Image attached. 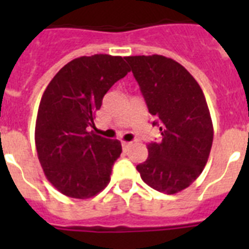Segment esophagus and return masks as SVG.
<instances>
[{
	"label": "esophagus",
	"mask_w": 249,
	"mask_h": 249,
	"mask_svg": "<svg viewBox=\"0 0 249 249\" xmlns=\"http://www.w3.org/2000/svg\"><path fill=\"white\" fill-rule=\"evenodd\" d=\"M130 142H126V141H123V142H121V146H123V150H126V148L129 147V146H130Z\"/></svg>",
	"instance_id": "1"
}]
</instances>
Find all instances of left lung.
Instances as JSON below:
<instances>
[{
  "instance_id": "left-lung-1",
  "label": "left lung",
  "mask_w": 249,
  "mask_h": 249,
  "mask_svg": "<svg viewBox=\"0 0 249 249\" xmlns=\"http://www.w3.org/2000/svg\"><path fill=\"white\" fill-rule=\"evenodd\" d=\"M148 112L161 133L147 144L148 158L137 165L156 191L177 194L204 169L213 142V124L200 85L176 60L163 55L126 56Z\"/></svg>"
}]
</instances>
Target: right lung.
Segmentation results:
<instances>
[{"label":"right lung","mask_w":249,"mask_h":249,"mask_svg":"<svg viewBox=\"0 0 249 249\" xmlns=\"http://www.w3.org/2000/svg\"><path fill=\"white\" fill-rule=\"evenodd\" d=\"M129 71L121 56H80L45 89L35 129L37 156L49 182L66 196L89 199L109 183L113 163L123 151L120 141L88 129L105 94Z\"/></svg>","instance_id":"add662e5"}]
</instances>
